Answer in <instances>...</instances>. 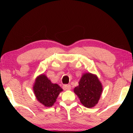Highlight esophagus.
<instances>
[{"instance_id":"obj_1","label":"esophagus","mask_w":133,"mask_h":133,"mask_svg":"<svg viewBox=\"0 0 133 133\" xmlns=\"http://www.w3.org/2000/svg\"><path fill=\"white\" fill-rule=\"evenodd\" d=\"M63 88L64 90H69L71 89V85L70 84H65L63 86Z\"/></svg>"}]
</instances>
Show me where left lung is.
Listing matches in <instances>:
<instances>
[{
	"mask_svg": "<svg viewBox=\"0 0 133 133\" xmlns=\"http://www.w3.org/2000/svg\"><path fill=\"white\" fill-rule=\"evenodd\" d=\"M103 91V86L97 76L90 73L83 74L78 85L74 92L80 102L87 108H91L97 104Z\"/></svg>",
	"mask_w": 133,
	"mask_h": 133,
	"instance_id": "1",
	"label": "left lung"
}]
</instances>
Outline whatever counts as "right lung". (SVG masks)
I'll return each instance as SVG.
<instances>
[{"mask_svg": "<svg viewBox=\"0 0 133 133\" xmlns=\"http://www.w3.org/2000/svg\"><path fill=\"white\" fill-rule=\"evenodd\" d=\"M33 88L37 100L47 107L52 106L60 92L63 91L59 85L53 84L43 74L36 78Z\"/></svg>", "mask_w": 133, "mask_h": 133, "instance_id": "add662e5", "label": "right lung"}]
</instances>
